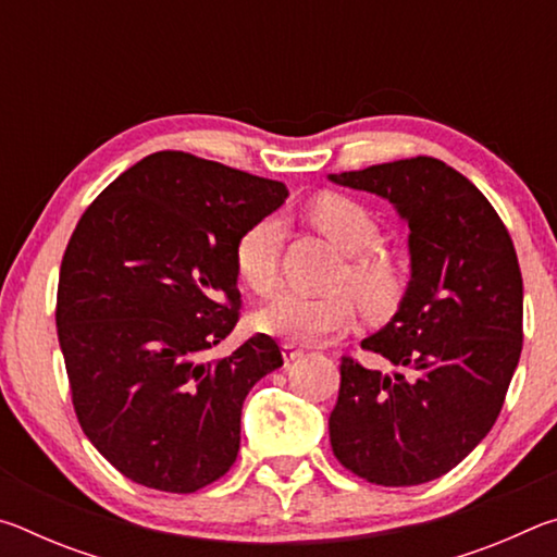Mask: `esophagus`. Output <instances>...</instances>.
<instances>
[{"label":"esophagus","mask_w":557,"mask_h":557,"mask_svg":"<svg viewBox=\"0 0 557 557\" xmlns=\"http://www.w3.org/2000/svg\"><path fill=\"white\" fill-rule=\"evenodd\" d=\"M301 354H305V351H301V348L295 346V344H285V346H282V356H285V363L297 361V358H299Z\"/></svg>","instance_id":"esophagus-1"}]
</instances>
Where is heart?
<instances>
[{
    "label": "heart",
    "mask_w": 557,
    "mask_h": 557,
    "mask_svg": "<svg viewBox=\"0 0 557 557\" xmlns=\"http://www.w3.org/2000/svg\"><path fill=\"white\" fill-rule=\"evenodd\" d=\"M309 219L332 240L346 258L342 282L354 292L369 312H385L400 297V272L381 256L383 228L375 215L348 196L322 194L309 203ZM282 228L275 215H262L235 240L233 260L238 277L265 295L277 280ZM354 319V307L344 295L307 297L295 289H280L258 312L262 332L287 338V342L314 344L342 332Z\"/></svg>",
    "instance_id": "b5f03b06"
}]
</instances>
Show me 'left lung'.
Masks as SVG:
<instances>
[{
    "label": "left lung",
    "instance_id": "left-lung-1",
    "mask_svg": "<svg viewBox=\"0 0 557 557\" xmlns=\"http://www.w3.org/2000/svg\"><path fill=\"white\" fill-rule=\"evenodd\" d=\"M329 178L388 199L410 228V282L398 312L361 342L395 371L342 358L329 414L334 457L371 484H425L455 469L502 412L523 348L513 240L486 196L440 159Z\"/></svg>",
    "mask_w": 557,
    "mask_h": 557
}]
</instances>
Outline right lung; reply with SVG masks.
I'll return each mask as SVG.
<instances>
[{"label": "right lung", "instance_id": "add662e5", "mask_svg": "<svg viewBox=\"0 0 557 557\" xmlns=\"http://www.w3.org/2000/svg\"><path fill=\"white\" fill-rule=\"evenodd\" d=\"M287 186L186 152H154L92 201L63 252L55 326L86 437L120 474L194 494L233 467L248 391L282 366L256 334L203 354L240 317L233 250Z\"/></svg>", "mask_w": 557, "mask_h": 557}]
</instances>
